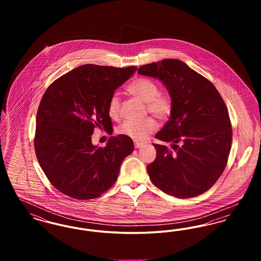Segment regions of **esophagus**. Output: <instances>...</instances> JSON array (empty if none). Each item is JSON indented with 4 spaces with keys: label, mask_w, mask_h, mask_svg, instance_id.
Here are the masks:
<instances>
[{
    "label": "esophagus",
    "mask_w": 261,
    "mask_h": 261,
    "mask_svg": "<svg viewBox=\"0 0 261 261\" xmlns=\"http://www.w3.org/2000/svg\"><path fill=\"white\" fill-rule=\"evenodd\" d=\"M134 145H135V148H136V149H140L141 147H143V146H144V143H140V142H135V144H134Z\"/></svg>",
    "instance_id": "esophagus-1"
}]
</instances>
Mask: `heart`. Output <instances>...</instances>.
I'll list each match as a JSON object with an SVG mask.
<instances>
[{
    "mask_svg": "<svg viewBox=\"0 0 261 261\" xmlns=\"http://www.w3.org/2000/svg\"><path fill=\"white\" fill-rule=\"evenodd\" d=\"M127 90L141 100L146 102L147 111L156 118L164 120L172 112V99L167 95L160 93L159 85L148 78H138L129 84ZM108 112L112 118H117L120 113V98L113 94L109 100ZM158 124L151 117L142 120H126L119 126L117 132L136 141H144L156 130Z\"/></svg>",
    "mask_w": 261,
    "mask_h": 261,
    "instance_id": "heart-1",
    "label": "heart"
}]
</instances>
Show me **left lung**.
<instances>
[{"mask_svg":"<svg viewBox=\"0 0 261 261\" xmlns=\"http://www.w3.org/2000/svg\"><path fill=\"white\" fill-rule=\"evenodd\" d=\"M138 73L158 78L172 99L170 118L155 138L154 162L147 166L151 182L178 199L203 194L224 171L232 144L229 112L217 89L185 62L165 59L141 66Z\"/></svg>","mask_w":261,"mask_h":261,"instance_id":"obj_1","label":"left lung"}]
</instances>
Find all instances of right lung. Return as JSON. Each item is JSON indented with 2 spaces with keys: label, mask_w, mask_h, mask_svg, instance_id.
Listing matches in <instances>:
<instances>
[{
  "label": "right lung",
  "mask_w": 261,
  "mask_h": 261,
  "mask_svg": "<svg viewBox=\"0 0 261 261\" xmlns=\"http://www.w3.org/2000/svg\"><path fill=\"white\" fill-rule=\"evenodd\" d=\"M137 70L84 64L50 84L40 101L34 147L51 185L76 199L99 197L115 183L120 165L134 150L131 138L112 136L105 148L91 136L112 130L110 98Z\"/></svg>",
  "instance_id": "1"
}]
</instances>
